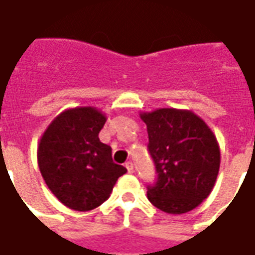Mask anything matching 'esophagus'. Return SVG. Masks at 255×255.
I'll return each instance as SVG.
<instances>
[{"label": "esophagus", "instance_id": "1", "mask_svg": "<svg viewBox=\"0 0 255 255\" xmlns=\"http://www.w3.org/2000/svg\"><path fill=\"white\" fill-rule=\"evenodd\" d=\"M126 168H128L129 172H134V166H133V163H131V161H128V163H126Z\"/></svg>", "mask_w": 255, "mask_h": 255}]
</instances>
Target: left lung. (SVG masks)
Returning <instances> with one entry per match:
<instances>
[{"label":"left lung","mask_w":255,"mask_h":255,"mask_svg":"<svg viewBox=\"0 0 255 255\" xmlns=\"http://www.w3.org/2000/svg\"><path fill=\"white\" fill-rule=\"evenodd\" d=\"M140 117L157 172L155 185L148 186V200L170 215L193 211L216 183L220 168L216 135L190 110L159 109Z\"/></svg>","instance_id":"left-lung-1"}]
</instances>
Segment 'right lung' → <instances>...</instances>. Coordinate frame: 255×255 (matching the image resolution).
<instances>
[{
  "instance_id": "1",
  "label": "right lung",
  "mask_w": 255,
  "mask_h": 255,
  "mask_svg": "<svg viewBox=\"0 0 255 255\" xmlns=\"http://www.w3.org/2000/svg\"><path fill=\"white\" fill-rule=\"evenodd\" d=\"M106 115L96 107H74L57 115L38 145L46 185L65 206L87 212L102 205L126 168L115 164L111 146L99 140Z\"/></svg>"
}]
</instances>
